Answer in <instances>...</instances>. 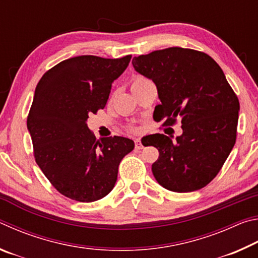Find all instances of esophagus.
Returning <instances> with one entry per match:
<instances>
[{"instance_id": "1", "label": "esophagus", "mask_w": 258, "mask_h": 258, "mask_svg": "<svg viewBox=\"0 0 258 258\" xmlns=\"http://www.w3.org/2000/svg\"><path fill=\"white\" fill-rule=\"evenodd\" d=\"M142 148H143V146H142L141 141H140V139H137V140H135V149H137V150H140V149H142Z\"/></svg>"}]
</instances>
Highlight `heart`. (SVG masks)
Segmentation results:
<instances>
[{
    "instance_id": "obj_1",
    "label": "heart",
    "mask_w": 258,
    "mask_h": 258,
    "mask_svg": "<svg viewBox=\"0 0 258 258\" xmlns=\"http://www.w3.org/2000/svg\"><path fill=\"white\" fill-rule=\"evenodd\" d=\"M145 81H147L145 77H142V76H138V77H135L134 80H133V82H132V85H133V84H138V83H141V82H145Z\"/></svg>"
}]
</instances>
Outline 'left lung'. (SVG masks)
Returning <instances> with one entry per match:
<instances>
[{
    "mask_svg": "<svg viewBox=\"0 0 258 258\" xmlns=\"http://www.w3.org/2000/svg\"><path fill=\"white\" fill-rule=\"evenodd\" d=\"M133 67L155 83L160 104L154 118L164 126L181 119L175 141L154 134L159 157L152 173L161 186L191 192L220 172L237 138L239 100L216 61L204 52L168 47L134 56Z\"/></svg>",
    "mask_w": 258,
    "mask_h": 258,
    "instance_id": "1",
    "label": "left lung"
}]
</instances>
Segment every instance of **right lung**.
Wrapping results in <instances>:
<instances>
[{"instance_id":"add662e5","label":"right lung","mask_w":258,"mask_h":258,"mask_svg":"<svg viewBox=\"0 0 258 258\" xmlns=\"http://www.w3.org/2000/svg\"><path fill=\"white\" fill-rule=\"evenodd\" d=\"M131 58L80 55L63 60L35 89L27 118L35 160L51 184L76 202L106 197L115 186L121 159L134 149L127 138L97 140L86 124L90 113L106 106L112 82Z\"/></svg>"}]
</instances>
